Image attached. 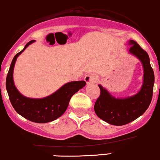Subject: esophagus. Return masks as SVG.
<instances>
[{"label":"esophagus","mask_w":160,"mask_h":160,"mask_svg":"<svg viewBox=\"0 0 160 160\" xmlns=\"http://www.w3.org/2000/svg\"><path fill=\"white\" fill-rule=\"evenodd\" d=\"M96 75L93 74V73H89L88 75H87V76L85 77L84 80H85L86 83H87V84H91V83H94L95 80H96Z\"/></svg>","instance_id":"esophagus-1"}]
</instances>
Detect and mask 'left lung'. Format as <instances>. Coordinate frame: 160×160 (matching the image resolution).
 <instances>
[{"mask_svg":"<svg viewBox=\"0 0 160 160\" xmlns=\"http://www.w3.org/2000/svg\"><path fill=\"white\" fill-rule=\"evenodd\" d=\"M129 52L141 61L143 66V83L138 94L126 99H115L102 86L100 95L94 105L97 116L110 124L121 126L133 122L143 115L152 101L153 93L154 73L150 58L145 50L134 40H131Z\"/></svg>","mask_w":160,"mask_h":160,"instance_id":"1","label":"left lung"}]
</instances>
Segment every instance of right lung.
<instances>
[{
    "label": "right lung",
    "mask_w": 160,
    "mask_h": 160,
    "mask_svg": "<svg viewBox=\"0 0 160 160\" xmlns=\"http://www.w3.org/2000/svg\"><path fill=\"white\" fill-rule=\"evenodd\" d=\"M33 42L34 40L29 42L12 60L6 79V88L10 102L17 113L31 122L47 123L55 120L64 113L72 96L83 88L86 82L84 80L70 82L57 92L43 99H29L21 95L13 83V68L17 57Z\"/></svg>",
    "instance_id": "right-lung-1"
}]
</instances>
